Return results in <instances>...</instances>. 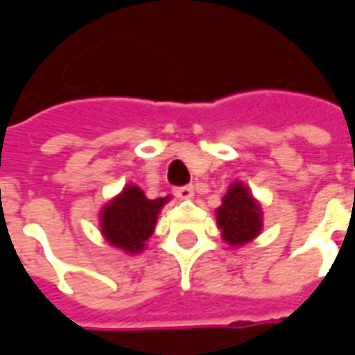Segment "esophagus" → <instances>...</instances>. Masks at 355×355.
<instances>
[{
  "label": "esophagus",
  "mask_w": 355,
  "mask_h": 355,
  "mask_svg": "<svg viewBox=\"0 0 355 355\" xmlns=\"http://www.w3.org/2000/svg\"><path fill=\"white\" fill-rule=\"evenodd\" d=\"M173 195H175L178 198H193L195 197V189H193V185L175 187V189H173Z\"/></svg>",
  "instance_id": "1"
}]
</instances>
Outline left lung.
Wrapping results in <instances>:
<instances>
[{"instance_id": "1", "label": "left lung", "mask_w": 355, "mask_h": 355, "mask_svg": "<svg viewBox=\"0 0 355 355\" xmlns=\"http://www.w3.org/2000/svg\"><path fill=\"white\" fill-rule=\"evenodd\" d=\"M216 222L225 245L245 246L262 233V205L246 183L233 182L216 208Z\"/></svg>"}]
</instances>
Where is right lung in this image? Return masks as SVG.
<instances>
[{
  "label": "right lung",
  "instance_id": "1",
  "mask_svg": "<svg viewBox=\"0 0 355 355\" xmlns=\"http://www.w3.org/2000/svg\"><path fill=\"white\" fill-rule=\"evenodd\" d=\"M168 200L170 195L150 200L137 185L128 183L99 210L101 235L110 246L122 252H143L155 233L158 214Z\"/></svg>",
  "mask_w": 355,
  "mask_h": 355
}]
</instances>
